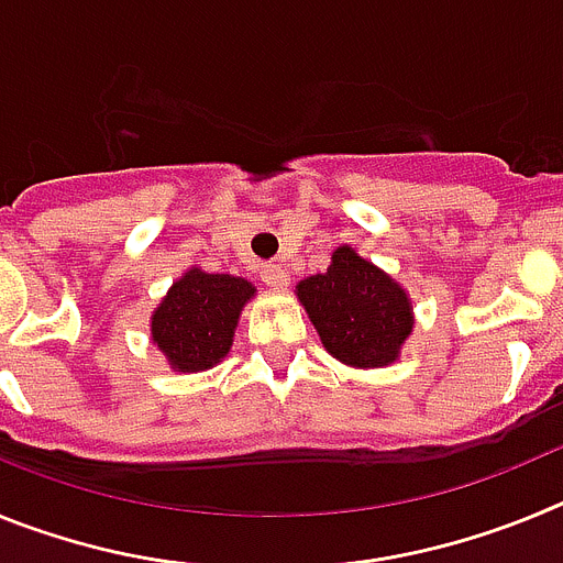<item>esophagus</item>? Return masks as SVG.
Here are the masks:
<instances>
[{"mask_svg": "<svg viewBox=\"0 0 563 563\" xmlns=\"http://www.w3.org/2000/svg\"><path fill=\"white\" fill-rule=\"evenodd\" d=\"M262 278H265L267 287H273V290H285L290 285V276H287V271L282 265H265L262 267Z\"/></svg>", "mask_w": 563, "mask_h": 563, "instance_id": "1", "label": "esophagus"}]
</instances>
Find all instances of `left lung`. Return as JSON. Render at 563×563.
I'll return each mask as SVG.
<instances>
[{"label": "left lung", "instance_id": "obj_1", "mask_svg": "<svg viewBox=\"0 0 563 563\" xmlns=\"http://www.w3.org/2000/svg\"><path fill=\"white\" fill-rule=\"evenodd\" d=\"M298 298L327 352L361 369L395 361L415 324L402 287L352 247H338L327 273L305 278Z\"/></svg>", "mask_w": 563, "mask_h": 563}]
</instances>
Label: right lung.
<instances>
[{"label": "right lung", "mask_w": 563, "mask_h": 563, "mask_svg": "<svg viewBox=\"0 0 563 563\" xmlns=\"http://www.w3.org/2000/svg\"><path fill=\"white\" fill-rule=\"evenodd\" d=\"M245 278L188 271L154 310L152 338L177 372H202L231 350L239 310L253 296Z\"/></svg>", "instance_id": "right-lung-1"}]
</instances>
